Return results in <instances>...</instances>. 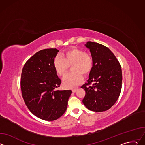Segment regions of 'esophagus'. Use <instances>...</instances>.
Listing matches in <instances>:
<instances>
[{
    "mask_svg": "<svg viewBox=\"0 0 145 145\" xmlns=\"http://www.w3.org/2000/svg\"><path fill=\"white\" fill-rule=\"evenodd\" d=\"M77 88H75V89H72V92H74H74H76V91H77Z\"/></svg>",
    "mask_w": 145,
    "mask_h": 145,
    "instance_id": "obj_1",
    "label": "esophagus"
}]
</instances>
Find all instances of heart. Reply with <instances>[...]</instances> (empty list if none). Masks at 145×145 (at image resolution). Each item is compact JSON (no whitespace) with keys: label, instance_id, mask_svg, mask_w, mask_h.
I'll return each instance as SVG.
<instances>
[{"label":"heart","instance_id":"obj_1","mask_svg":"<svg viewBox=\"0 0 145 145\" xmlns=\"http://www.w3.org/2000/svg\"><path fill=\"white\" fill-rule=\"evenodd\" d=\"M72 72L67 73L63 78L64 86L73 88L81 82L82 75L87 76L93 66V59L91 54L77 48H72L61 55L56 56L53 60V67L56 73L64 76L71 66Z\"/></svg>","mask_w":145,"mask_h":145}]
</instances>
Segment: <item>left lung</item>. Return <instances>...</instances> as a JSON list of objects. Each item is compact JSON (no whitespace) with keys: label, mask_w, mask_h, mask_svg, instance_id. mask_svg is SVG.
<instances>
[{"label":"left lung","mask_w":145,"mask_h":145,"mask_svg":"<svg viewBox=\"0 0 145 145\" xmlns=\"http://www.w3.org/2000/svg\"><path fill=\"white\" fill-rule=\"evenodd\" d=\"M85 45L91 53L93 66L87 82L81 87L86 91L82 103L91 111H105L115 104L120 95L121 66L107 47L92 42H88Z\"/></svg>","instance_id":"left-lung-1"}]
</instances>
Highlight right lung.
I'll list each match as a JSON object with an SVG mask.
<instances>
[{
    "label": "right lung",
    "instance_id": "right-lung-1",
    "mask_svg": "<svg viewBox=\"0 0 145 145\" xmlns=\"http://www.w3.org/2000/svg\"><path fill=\"white\" fill-rule=\"evenodd\" d=\"M57 49L41 50L25 63L21 74L22 97L30 111L45 120H54L67 108L71 90H56L61 80L53 67Z\"/></svg>",
    "mask_w": 145,
    "mask_h": 145
}]
</instances>
